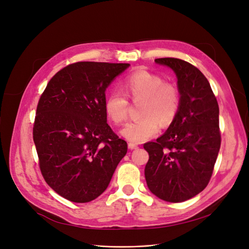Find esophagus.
I'll list each match as a JSON object with an SVG mask.
<instances>
[{
  "label": "esophagus",
  "instance_id": "esophagus-1",
  "mask_svg": "<svg viewBox=\"0 0 249 249\" xmlns=\"http://www.w3.org/2000/svg\"><path fill=\"white\" fill-rule=\"evenodd\" d=\"M128 149H131V150H134V149H137L138 148V145H136V144H134V143H128Z\"/></svg>",
  "mask_w": 249,
  "mask_h": 249
}]
</instances>
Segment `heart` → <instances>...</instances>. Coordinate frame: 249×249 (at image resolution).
Returning a JSON list of instances; mask_svg holds the SVG:
<instances>
[{"instance_id": "1", "label": "heart", "mask_w": 249, "mask_h": 249, "mask_svg": "<svg viewBox=\"0 0 249 249\" xmlns=\"http://www.w3.org/2000/svg\"><path fill=\"white\" fill-rule=\"evenodd\" d=\"M125 95L132 100L142 99L139 119L127 123L122 130V136L131 143H142L154 137L162 126L171 125L181 107L178 88L164 82L159 74L148 71H136L128 74L123 83ZM128 101L118 91L109 93L104 102V111L110 121L119 124L127 116Z\"/></svg>"}]
</instances>
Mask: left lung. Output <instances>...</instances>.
I'll use <instances>...</instances> for the list:
<instances>
[{
    "instance_id": "left-lung-1",
    "label": "left lung",
    "mask_w": 249,
    "mask_h": 249,
    "mask_svg": "<svg viewBox=\"0 0 249 249\" xmlns=\"http://www.w3.org/2000/svg\"><path fill=\"white\" fill-rule=\"evenodd\" d=\"M155 62L172 68L178 78L181 107L175 122L155 142L144 144L147 186L167 202H183L210 182L221 147L218 104L204 74L178 58Z\"/></svg>"
}]
</instances>
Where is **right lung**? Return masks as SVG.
I'll list each match as a JSON object with an SVG mask.
<instances>
[{
	"mask_svg": "<svg viewBox=\"0 0 249 249\" xmlns=\"http://www.w3.org/2000/svg\"><path fill=\"white\" fill-rule=\"evenodd\" d=\"M128 63L76 62L59 71L39 98L34 142L46 183L65 199L85 203L110 183L127 144L111 130L105 91Z\"/></svg>",
	"mask_w": 249,
	"mask_h": 249,
	"instance_id": "add662e5",
	"label": "right lung"
}]
</instances>
